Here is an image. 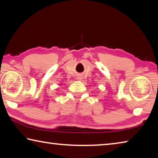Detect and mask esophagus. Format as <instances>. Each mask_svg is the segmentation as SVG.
<instances>
[{
  "mask_svg": "<svg viewBox=\"0 0 158 158\" xmlns=\"http://www.w3.org/2000/svg\"><path fill=\"white\" fill-rule=\"evenodd\" d=\"M82 78H83V77H82V75H81V74H79V75L77 76V79H78L79 80H81V79H82Z\"/></svg>",
  "mask_w": 158,
  "mask_h": 158,
  "instance_id": "obj_1",
  "label": "esophagus"
}]
</instances>
